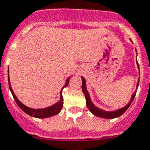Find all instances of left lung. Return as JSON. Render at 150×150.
I'll return each mask as SVG.
<instances>
[{
	"label": "left lung",
	"mask_w": 150,
	"mask_h": 150,
	"mask_svg": "<svg viewBox=\"0 0 150 150\" xmlns=\"http://www.w3.org/2000/svg\"><path fill=\"white\" fill-rule=\"evenodd\" d=\"M137 66H138V68H139L138 63H137ZM81 79H82L81 89H82V91H83L84 95H85L86 100V106H87V108H89V110L92 112L94 115H96V116L97 117H100L112 119V118H115V117H117L121 116V115L123 114V113L127 111V109L130 107V105H131V104L132 103V101L134 100V98L136 96V93H134V94L132 95V99H131V100H130V102H129L128 104L126 105L125 107H123V108H120V109H117V110H115V111H112V112L104 111V110H102V109H100L99 108H97L96 106H95V105L91 102V98H90V95H89L88 91H87V90H86L85 79H84V77H81ZM138 86H139V81H138V83H137L136 87H138Z\"/></svg>",
	"instance_id": "left-lung-1"
}]
</instances>
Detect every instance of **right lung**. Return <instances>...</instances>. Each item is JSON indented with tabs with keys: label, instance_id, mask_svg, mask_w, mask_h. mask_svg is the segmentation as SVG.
<instances>
[{
	"label": "right lung",
	"instance_id": "right-lung-1",
	"mask_svg": "<svg viewBox=\"0 0 150 150\" xmlns=\"http://www.w3.org/2000/svg\"><path fill=\"white\" fill-rule=\"evenodd\" d=\"M70 78H68L67 81H66V83L65 85L64 86V87L62 88V90L66 87L67 86L69 85V81ZM8 81H9V87H10V90L11 93H12V96L14 97V100L17 103V105H18V107L21 108L22 110L24 112H26L27 114H28L30 116H33L34 117H38V118H45V117H52L54 115H56L59 112H60V110L62 109V107H63V96H62V90L61 92H60V100L59 102H57L56 104H54L52 106L50 107H48V108H40V109H34V108H31L27 107L24 105H23L20 101L18 100V98L16 97V96L14 95L13 90L11 88V85H10V77L8 76Z\"/></svg>",
	"mask_w": 150,
	"mask_h": 150
}]
</instances>
